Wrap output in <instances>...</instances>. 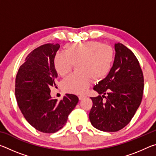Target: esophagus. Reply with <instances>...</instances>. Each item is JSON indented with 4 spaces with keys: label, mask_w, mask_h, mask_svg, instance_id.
<instances>
[{
    "label": "esophagus",
    "mask_w": 156,
    "mask_h": 156,
    "mask_svg": "<svg viewBox=\"0 0 156 156\" xmlns=\"http://www.w3.org/2000/svg\"><path fill=\"white\" fill-rule=\"evenodd\" d=\"M86 98V96H83V95H80V96H78V98H79V100H83L84 98Z\"/></svg>",
    "instance_id": "34e87169"
}]
</instances>
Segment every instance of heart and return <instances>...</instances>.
Listing matches in <instances>:
<instances>
[{"instance_id": "1", "label": "heart", "mask_w": 156, "mask_h": 156, "mask_svg": "<svg viewBox=\"0 0 156 156\" xmlns=\"http://www.w3.org/2000/svg\"><path fill=\"white\" fill-rule=\"evenodd\" d=\"M65 53L57 52L54 56V66L57 73L65 77L76 65L77 72L63 80L65 92L80 94L89 86L90 80L98 82L106 77L114 60V51L107 44L98 41L68 43Z\"/></svg>"}]
</instances>
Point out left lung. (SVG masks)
I'll use <instances>...</instances> for the list:
<instances>
[{"instance_id":"obj_1","label":"left lung","mask_w":156,"mask_h":156,"mask_svg":"<svg viewBox=\"0 0 156 156\" xmlns=\"http://www.w3.org/2000/svg\"><path fill=\"white\" fill-rule=\"evenodd\" d=\"M115 50L109 74L94 87L100 96L91 97L93 106L89 120L95 128L102 131H118L127 125L143 95L144 76L138 60L122 44H115Z\"/></svg>"}]
</instances>
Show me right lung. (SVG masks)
<instances>
[{
	"instance_id": "1",
	"label": "right lung",
	"mask_w": 156,
	"mask_h": 156,
	"mask_svg": "<svg viewBox=\"0 0 156 156\" xmlns=\"http://www.w3.org/2000/svg\"><path fill=\"white\" fill-rule=\"evenodd\" d=\"M59 48V44L47 43L34 49L16 76L18 107L34 128L46 133L61 129L78 102V96L73 94H65L60 101L50 95L51 88H57L58 73L53 60Z\"/></svg>"
}]
</instances>
